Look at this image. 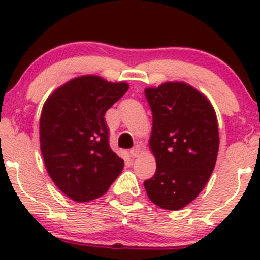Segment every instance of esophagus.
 I'll return each mask as SVG.
<instances>
[{"instance_id":"34e87169","label":"esophagus","mask_w":260,"mask_h":260,"mask_svg":"<svg viewBox=\"0 0 260 260\" xmlns=\"http://www.w3.org/2000/svg\"><path fill=\"white\" fill-rule=\"evenodd\" d=\"M140 153H141V146H138V145L136 147H133V148L129 151L131 157H133V158H136V157L140 156Z\"/></svg>"}]
</instances>
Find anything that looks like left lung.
Instances as JSON below:
<instances>
[{"mask_svg":"<svg viewBox=\"0 0 260 260\" xmlns=\"http://www.w3.org/2000/svg\"><path fill=\"white\" fill-rule=\"evenodd\" d=\"M145 94L153 120L149 147L157 164L145 188L157 206L180 210L201 192L215 167L216 114L206 96L185 83H165Z\"/></svg>","mask_w":260,"mask_h":260,"instance_id":"8db88e82","label":"left lung"}]
</instances>
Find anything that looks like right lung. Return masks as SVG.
<instances>
[{
    "mask_svg": "<svg viewBox=\"0 0 260 260\" xmlns=\"http://www.w3.org/2000/svg\"><path fill=\"white\" fill-rule=\"evenodd\" d=\"M128 90L84 75L57 88L43 107L40 148L49 176L77 203L98 199L122 172L124 162L109 146L106 112Z\"/></svg>",
    "mask_w": 260,
    "mask_h": 260,
    "instance_id": "right-lung-1",
    "label": "right lung"
}]
</instances>
